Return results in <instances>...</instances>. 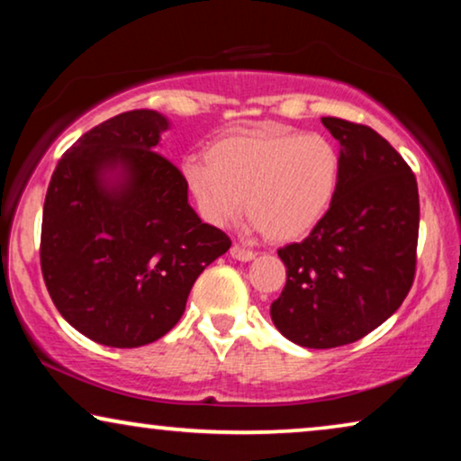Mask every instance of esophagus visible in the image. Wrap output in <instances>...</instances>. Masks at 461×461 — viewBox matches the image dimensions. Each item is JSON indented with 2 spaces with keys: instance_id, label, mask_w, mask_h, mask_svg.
Returning a JSON list of instances; mask_svg holds the SVG:
<instances>
[{
  "instance_id": "1",
  "label": "esophagus",
  "mask_w": 461,
  "mask_h": 461,
  "mask_svg": "<svg viewBox=\"0 0 461 461\" xmlns=\"http://www.w3.org/2000/svg\"><path fill=\"white\" fill-rule=\"evenodd\" d=\"M230 256L235 258V260H241V262H249V260H254V258H256L254 251L241 248V245H239V243H235L230 248Z\"/></svg>"
}]
</instances>
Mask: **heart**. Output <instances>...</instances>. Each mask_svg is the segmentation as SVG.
<instances>
[{
  "instance_id": "b5f03b06",
  "label": "heart",
  "mask_w": 461,
  "mask_h": 461,
  "mask_svg": "<svg viewBox=\"0 0 461 461\" xmlns=\"http://www.w3.org/2000/svg\"><path fill=\"white\" fill-rule=\"evenodd\" d=\"M205 157L182 163V178L207 222H235L248 205L275 243L311 235L338 191L339 153L321 134L264 125L220 138Z\"/></svg>"
}]
</instances>
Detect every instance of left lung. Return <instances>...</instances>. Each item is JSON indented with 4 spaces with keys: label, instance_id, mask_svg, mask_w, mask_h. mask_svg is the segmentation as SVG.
<instances>
[{
    "label": "left lung",
    "instance_id": "obj_1",
    "mask_svg": "<svg viewBox=\"0 0 461 461\" xmlns=\"http://www.w3.org/2000/svg\"><path fill=\"white\" fill-rule=\"evenodd\" d=\"M339 142V182L323 220L276 254L287 268L270 317L294 344L336 348L380 327L415 279L420 194L411 167L369 125L321 119Z\"/></svg>",
    "mask_w": 461,
    "mask_h": 461
}]
</instances>
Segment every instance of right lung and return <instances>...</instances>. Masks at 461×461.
<instances>
[{"mask_svg": "<svg viewBox=\"0 0 461 461\" xmlns=\"http://www.w3.org/2000/svg\"><path fill=\"white\" fill-rule=\"evenodd\" d=\"M167 125L138 109L86 131L60 157L43 203L50 298L75 330L113 348L166 336L197 276L230 248L188 205L180 169L155 150Z\"/></svg>", "mask_w": 461, "mask_h": 461, "instance_id": "add662e5", "label": "right lung"}]
</instances>
